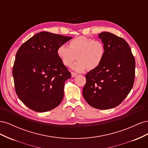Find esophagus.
Returning a JSON list of instances; mask_svg holds the SVG:
<instances>
[{"label": "esophagus", "instance_id": "obj_1", "mask_svg": "<svg viewBox=\"0 0 148 148\" xmlns=\"http://www.w3.org/2000/svg\"><path fill=\"white\" fill-rule=\"evenodd\" d=\"M71 77H76V76L77 75V73H76L75 72H73V71H71Z\"/></svg>", "mask_w": 148, "mask_h": 148}]
</instances>
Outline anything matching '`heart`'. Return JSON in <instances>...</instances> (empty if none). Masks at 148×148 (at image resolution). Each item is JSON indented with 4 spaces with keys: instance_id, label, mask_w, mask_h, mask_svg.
Masks as SVG:
<instances>
[{
    "instance_id": "b5f03b06",
    "label": "heart",
    "mask_w": 148,
    "mask_h": 148,
    "mask_svg": "<svg viewBox=\"0 0 148 148\" xmlns=\"http://www.w3.org/2000/svg\"><path fill=\"white\" fill-rule=\"evenodd\" d=\"M57 53L62 64L67 66H70L77 57L78 60L71 69L81 72L87 69H96L100 65L106 54V47L99 40L81 36L71 40L69 46L62 44L58 47Z\"/></svg>"
}]
</instances>
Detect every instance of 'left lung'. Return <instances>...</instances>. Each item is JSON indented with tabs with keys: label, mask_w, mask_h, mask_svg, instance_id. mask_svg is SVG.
Masks as SVG:
<instances>
[{
	"label": "left lung",
	"mask_w": 148,
	"mask_h": 148,
	"mask_svg": "<svg viewBox=\"0 0 148 148\" xmlns=\"http://www.w3.org/2000/svg\"><path fill=\"white\" fill-rule=\"evenodd\" d=\"M106 47L100 65L86 75L83 95L89 105L98 109L119 106L130 92L135 77V60L125 39L111 33L98 35Z\"/></svg>",
	"instance_id": "1"
}]
</instances>
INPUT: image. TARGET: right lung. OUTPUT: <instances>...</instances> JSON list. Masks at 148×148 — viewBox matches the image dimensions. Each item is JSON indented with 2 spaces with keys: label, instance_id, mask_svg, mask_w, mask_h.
Returning a JSON list of instances; mask_svg holds the SVG:
<instances>
[{
  "label": "right lung",
  "instance_id": "1",
  "mask_svg": "<svg viewBox=\"0 0 148 148\" xmlns=\"http://www.w3.org/2000/svg\"><path fill=\"white\" fill-rule=\"evenodd\" d=\"M71 39L42 31L18 50L12 71L15 91L31 110L49 111L63 99L65 82L71 78V73L58 57L57 51Z\"/></svg>",
  "mask_w": 148,
  "mask_h": 148
}]
</instances>
